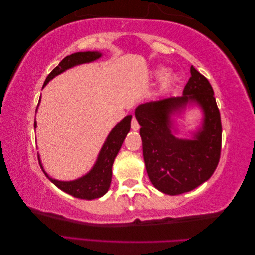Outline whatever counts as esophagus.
Masks as SVG:
<instances>
[{"label":"esophagus","instance_id":"1","mask_svg":"<svg viewBox=\"0 0 255 255\" xmlns=\"http://www.w3.org/2000/svg\"><path fill=\"white\" fill-rule=\"evenodd\" d=\"M138 128H139V124H138L136 119L133 118V120H132V129H133V131H138Z\"/></svg>","mask_w":255,"mask_h":255}]
</instances>
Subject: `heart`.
<instances>
[{"mask_svg":"<svg viewBox=\"0 0 255 255\" xmlns=\"http://www.w3.org/2000/svg\"><path fill=\"white\" fill-rule=\"evenodd\" d=\"M154 75L156 78H162V81H160V91L163 93L168 91L175 85V82L177 81V76H176V74L168 71V69L163 66L157 67L154 71Z\"/></svg>","mask_w":255,"mask_h":255,"instance_id":"b5f03b06","label":"heart"}]
</instances>
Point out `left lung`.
Returning <instances> with one entry per match:
<instances>
[{"label":"left lung","instance_id":"left-lung-1","mask_svg":"<svg viewBox=\"0 0 255 255\" xmlns=\"http://www.w3.org/2000/svg\"><path fill=\"white\" fill-rule=\"evenodd\" d=\"M190 75L181 97L146 102L135 109L150 183L170 196L188 193L204 184L220 158L222 128L214 90L194 66ZM195 106L201 111V121L193 131L183 133L178 118ZM179 133L184 137L178 138Z\"/></svg>","mask_w":255,"mask_h":255}]
</instances>
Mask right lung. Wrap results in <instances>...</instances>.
<instances>
[{
    "label": "right lung",
    "instance_id": "1",
    "mask_svg": "<svg viewBox=\"0 0 255 255\" xmlns=\"http://www.w3.org/2000/svg\"><path fill=\"white\" fill-rule=\"evenodd\" d=\"M101 57L102 53L96 50L78 51V53L65 57V58L59 62V65L57 66L55 69H53V71L50 72L48 77L46 78L43 88H45L46 85H47L51 79H54L56 76L62 74V72H65L66 70L74 68V67L79 65L89 64V62L96 61L99 58H101ZM40 98L37 109L40 103ZM37 109H36V112H37ZM131 121L132 116L129 114V116L124 117L120 122H118L116 126H114L110 133L108 134L106 141L103 143L100 152L98 154V157L95 164H93L91 169L84 176H81V177L74 180H58L50 177V176L45 171L44 166L41 164L40 158L38 156L41 170L44 171L46 177H47L51 183L56 187H58L60 190H62L66 194L74 196L76 198L86 200L100 198L103 195H106L109 188H110L113 162L117 157L119 150H120L122 146L124 138H126V136L129 132V129H131ZM34 127H37V122H36V120L34 123Z\"/></svg>",
    "mask_w": 255,
    "mask_h": 255
}]
</instances>
